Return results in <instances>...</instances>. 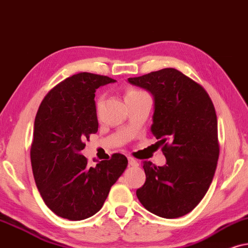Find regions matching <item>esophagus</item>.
Here are the masks:
<instances>
[{
	"label": "esophagus",
	"instance_id": "34e87169",
	"mask_svg": "<svg viewBox=\"0 0 248 248\" xmlns=\"http://www.w3.org/2000/svg\"><path fill=\"white\" fill-rule=\"evenodd\" d=\"M128 163L130 167H138V162L133 157H128Z\"/></svg>",
	"mask_w": 248,
	"mask_h": 248
}]
</instances>
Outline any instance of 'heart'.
<instances>
[{
	"label": "heart",
	"mask_w": 248,
	"mask_h": 248,
	"mask_svg": "<svg viewBox=\"0 0 248 248\" xmlns=\"http://www.w3.org/2000/svg\"><path fill=\"white\" fill-rule=\"evenodd\" d=\"M141 94H145V93H144V92L140 91V90H137V88L129 87V88H127L126 92H124V100L128 101V100H130V98L140 96V95H141ZM101 102H102V97H98L97 101H96V107L97 108L100 107Z\"/></svg>",
	"instance_id": "1"
}]
</instances>
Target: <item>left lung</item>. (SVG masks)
<instances>
[{
	"label": "left lung",
	"mask_w": 248,
	"mask_h": 248,
	"mask_svg": "<svg viewBox=\"0 0 248 248\" xmlns=\"http://www.w3.org/2000/svg\"><path fill=\"white\" fill-rule=\"evenodd\" d=\"M128 81L154 96L151 131L167 158L164 167L144 161L146 181L136 195L153 214L183 217L202 201L217 169L220 147L212 100L202 85L173 68Z\"/></svg>",
	"instance_id": "left-lung-1"
}]
</instances>
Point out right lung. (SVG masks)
Masks as SVG:
<instances>
[{"mask_svg": "<svg viewBox=\"0 0 248 248\" xmlns=\"http://www.w3.org/2000/svg\"><path fill=\"white\" fill-rule=\"evenodd\" d=\"M110 82L114 79L91 72L71 76L46 94L36 114L32 174L43 201L63 219L79 221L98 212L127 168L124 154H112L95 167L80 154L98 129L95 92Z\"/></svg>", "mask_w": 248, "mask_h": 248, "instance_id": "obj_1", "label": "right lung"}]
</instances>
